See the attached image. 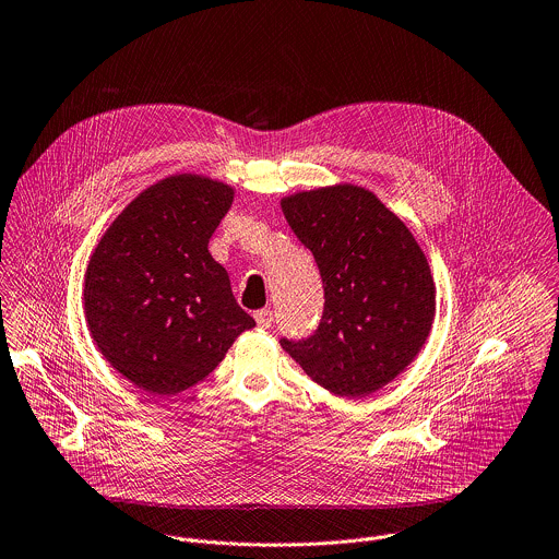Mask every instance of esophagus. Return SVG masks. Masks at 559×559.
Segmentation results:
<instances>
[{"label": "esophagus", "instance_id": "obj_1", "mask_svg": "<svg viewBox=\"0 0 559 559\" xmlns=\"http://www.w3.org/2000/svg\"><path fill=\"white\" fill-rule=\"evenodd\" d=\"M254 320L261 329H270L272 322H274V311L272 309H261V311L254 313Z\"/></svg>", "mask_w": 559, "mask_h": 559}]
</instances>
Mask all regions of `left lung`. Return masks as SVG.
<instances>
[{
	"label": "left lung",
	"mask_w": 559,
	"mask_h": 559,
	"mask_svg": "<svg viewBox=\"0 0 559 559\" xmlns=\"http://www.w3.org/2000/svg\"><path fill=\"white\" fill-rule=\"evenodd\" d=\"M283 213L311 250L324 311L307 340L281 346L322 388L361 399L401 374L429 337L436 287L409 228L353 185L296 193Z\"/></svg>",
	"instance_id": "obj_1"
}]
</instances>
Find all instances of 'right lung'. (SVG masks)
<instances>
[{
  "label": "right lung",
  "mask_w": 559,
  "mask_h": 559,
  "mask_svg": "<svg viewBox=\"0 0 559 559\" xmlns=\"http://www.w3.org/2000/svg\"><path fill=\"white\" fill-rule=\"evenodd\" d=\"M230 204L228 185L165 178L126 206L88 261L91 335L108 364L152 396H174L209 377L257 324L209 252Z\"/></svg>",
  "instance_id": "1"
}]
</instances>
